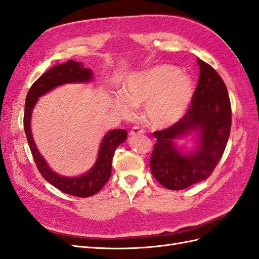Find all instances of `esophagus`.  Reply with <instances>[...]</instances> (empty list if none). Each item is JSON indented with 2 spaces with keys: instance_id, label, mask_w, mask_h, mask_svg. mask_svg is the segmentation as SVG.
I'll use <instances>...</instances> for the list:
<instances>
[{
  "instance_id": "esophagus-1",
  "label": "esophagus",
  "mask_w": 259,
  "mask_h": 259,
  "mask_svg": "<svg viewBox=\"0 0 259 259\" xmlns=\"http://www.w3.org/2000/svg\"><path fill=\"white\" fill-rule=\"evenodd\" d=\"M143 134H144V130H143L142 128L138 127V125H136V127L132 128L131 131L129 132V135H130L131 137H135V136H137V135H143Z\"/></svg>"
}]
</instances>
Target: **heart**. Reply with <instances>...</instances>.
Listing matches in <instances>:
<instances>
[{
  "mask_svg": "<svg viewBox=\"0 0 259 259\" xmlns=\"http://www.w3.org/2000/svg\"><path fill=\"white\" fill-rule=\"evenodd\" d=\"M194 94L193 80L170 65H157L132 75L117 94L115 106L123 118L135 115V106L144 105L147 122L167 128L186 115Z\"/></svg>",
  "mask_w": 259,
  "mask_h": 259,
  "instance_id": "1",
  "label": "heart"
}]
</instances>
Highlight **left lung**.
Masks as SVG:
<instances>
[{
    "mask_svg": "<svg viewBox=\"0 0 259 259\" xmlns=\"http://www.w3.org/2000/svg\"><path fill=\"white\" fill-rule=\"evenodd\" d=\"M199 77L192 104L181 119L165 130L154 132L157 142L151 155V170L162 187L187 189L201 182L223 157L231 129V104L224 80L210 65L197 60ZM193 132L197 146L184 151L176 139Z\"/></svg>",
    "mask_w": 259,
    "mask_h": 259,
    "instance_id": "8db88e82",
    "label": "left lung"
}]
</instances>
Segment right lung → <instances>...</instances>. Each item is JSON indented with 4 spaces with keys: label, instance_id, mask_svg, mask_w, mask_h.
Listing matches in <instances>:
<instances>
[{
    "label": "right lung",
    "instance_id": "obj_1",
    "mask_svg": "<svg viewBox=\"0 0 259 259\" xmlns=\"http://www.w3.org/2000/svg\"><path fill=\"white\" fill-rule=\"evenodd\" d=\"M92 79V70L84 68L82 63L80 62L70 60L64 64L55 65L54 67L44 72L31 85L27 94L25 104L24 128L29 147H30L34 162L40 174L52 186H54L66 194L78 197L92 196L97 194L105 186L110 174H112L114 153L117 146H119V144L125 141L127 131L123 129H115L107 132L101 142L98 159L88 172L78 177H63L52 170L47 164L46 159L42 157V155L36 149L30 128L31 114L39 98L53 90L56 87L65 83H84Z\"/></svg>",
    "mask_w": 259,
    "mask_h": 259
}]
</instances>
